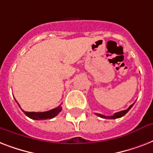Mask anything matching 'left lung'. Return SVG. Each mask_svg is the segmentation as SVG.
Listing matches in <instances>:
<instances>
[{
    "label": "left lung",
    "mask_w": 153,
    "mask_h": 153,
    "mask_svg": "<svg viewBox=\"0 0 153 153\" xmlns=\"http://www.w3.org/2000/svg\"><path fill=\"white\" fill-rule=\"evenodd\" d=\"M134 104V103H133ZM133 104H132L130 105V106L128 107V109H126V110H122V111H120V112H117V113H115V114L113 115V116H105V115H102V114H95L96 115H98V117H102V118H107V119H117V118H119V117H123L124 115H126L127 113L128 112V110L133 107Z\"/></svg>",
    "instance_id": "8db88e82"
}]
</instances>
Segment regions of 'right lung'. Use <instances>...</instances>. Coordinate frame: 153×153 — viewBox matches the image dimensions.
<instances>
[{"mask_svg":"<svg viewBox=\"0 0 153 153\" xmlns=\"http://www.w3.org/2000/svg\"><path fill=\"white\" fill-rule=\"evenodd\" d=\"M18 105L20 106V105L17 102ZM62 110V107L61 105H59L58 107L55 108V109H52L49 111L46 112H26L25 110L22 111L25 114L26 116H27L30 118L33 119V120H45V119H51L53 117H55V116H57L58 114H59L60 112Z\"/></svg>","mask_w":153,"mask_h":153,"instance_id":"obj_1","label":"right lung"}]
</instances>
